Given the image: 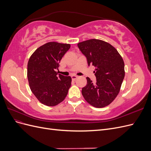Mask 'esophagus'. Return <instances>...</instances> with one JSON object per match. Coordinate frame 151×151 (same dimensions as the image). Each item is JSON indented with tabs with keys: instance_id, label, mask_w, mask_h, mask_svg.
<instances>
[{
	"instance_id": "34e87169",
	"label": "esophagus",
	"mask_w": 151,
	"mask_h": 151,
	"mask_svg": "<svg viewBox=\"0 0 151 151\" xmlns=\"http://www.w3.org/2000/svg\"><path fill=\"white\" fill-rule=\"evenodd\" d=\"M71 77H72V79H73V80H76L77 78V77H77V76H74V75H73V76H71Z\"/></svg>"
}]
</instances>
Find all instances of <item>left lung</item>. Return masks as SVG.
I'll list each match as a JSON object with an SVG mask.
<instances>
[{
	"label": "left lung",
	"mask_w": 151,
	"mask_h": 151,
	"mask_svg": "<svg viewBox=\"0 0 151 151\" xmlns=\"http://www.w3.org/2000/svg\"><path fill=\"white\" fill-rule=\"evenodd\" d=\"M86 57L88 66L96 67V78L93 83L86 77L87 84L82 89L86 101L96 108L110 104L120 92L125 77L124 62L115 48L103 40L91 39L77 44Z\"/></svg>",
	"instance_id": "left-lung-1"
}]
</instances>
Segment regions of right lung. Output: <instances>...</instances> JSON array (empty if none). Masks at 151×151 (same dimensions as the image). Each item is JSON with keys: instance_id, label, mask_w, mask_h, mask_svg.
<instances>
[{"instance_id": "right-lung-1", "label": "right lung", "mask_w": 151, "mask_h": 151, "mask_svg": "<svg viewBox=\"0 0 151 151\" xmlns=\"http://www.w3.org/2000/svg\"><path fill=\"white\" fill-rule=\"evenodd\" d=\"M70 48V44L48 42L36 49L29 59L27 76L30 89L47 106H56L63 101L71 86L70 76L55 71Z\"/></svg>"}]
</instances>
